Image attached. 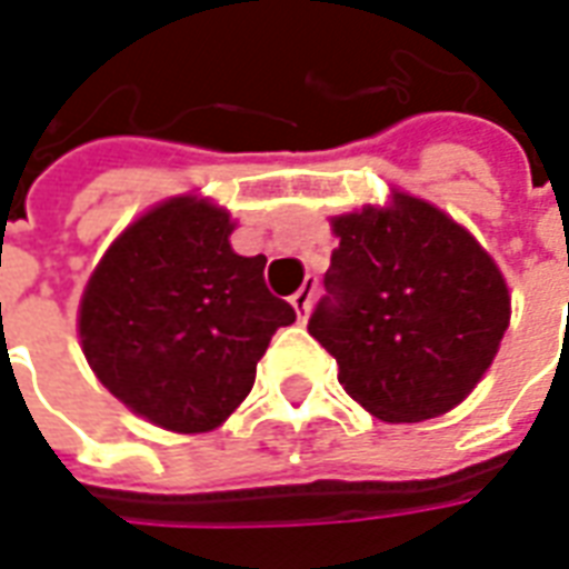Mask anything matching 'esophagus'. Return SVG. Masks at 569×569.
<instances>
[{
    "label": "esophagus",
    "mask_w": 569,
    "mask_h": 569,
    "mask_svg": "<svg viewBox=\"0 0 569 569\" xmlns=\"http://www.w3.org/2000/svg\"><path fill=\"white\" fill-rule=\"evenodd\" d=\"M313 292H317V280H308V283L301 286L296 296H292V308H296V313H298V322L308 320L310 301H313Z\"/></svg>",
    "instance_id": "1"
}]
</instances>
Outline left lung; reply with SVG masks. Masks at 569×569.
Segmentation results:
<instances>
[{
    "instance_id": "1",
    "label": "left lung",
    "mask_w": 569,
    "mask_h": 569,
    "mask_svg": "<svg viewBox=\"0 0 569 569\" xmlns=\"http://www.w3.org/2000/svg\"><path fill=\"white\" fill-rule=\"evenodd\" d=\"M338 249L308 332L338 362V381L387 423L460 406L509 329V289L466 228L427 200L335 216Z\"/></svg>"
}]
</instances>
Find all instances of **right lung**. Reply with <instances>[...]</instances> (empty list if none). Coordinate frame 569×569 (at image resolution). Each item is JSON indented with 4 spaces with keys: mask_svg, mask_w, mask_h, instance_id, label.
Masks as SVG:
<instances>
[{
    "mask_svg": "<svg viewBox=\"0 0 569 569\" xmlns=\"http://www.w3.org/2000/svg\"><path fill=\"white\" fill-rule=\"evenodd\" d=\"M231 216L173 198L140 216L88 280L81 350L109 393L173 432H210L256 383L289 301L268 292L264 256H237Z\"/></svg>",
    "mask_w": 569,
    "mask_h": 569,
    "instance_id": "right-lung-1",
    "label": "right lung"
}]
</instances>
